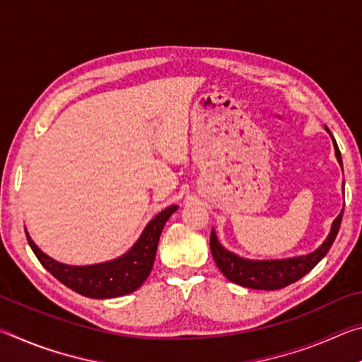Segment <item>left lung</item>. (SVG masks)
<instances>
[{"instance_id":"1","label":"left lung","mask_w":362,"mask_h":362,"mask_svg":"<svg viewBox=\"0 0 362 362\" xmlns=\"http://www.w3.org/2000/svg\"><path fill=\"white\" fill-rule=\"evenodd\" d=\"M327 132L330 134L329 129ZM334 148H335V156L339 159L341 166L340 150L339 146H337L335 140H334ZM341 217H343V211L334 220L332 228H330V233L326 238V241H324L321 246L315 250V252L300 255V257H291V259H283V260L243 259V257L226 250L222 244L218 243L216 231L212 228L211 252L214 257V262H216V265L218 267L220 272L223 273V276L235 284L249 287V289H259V291L283 289V287L296 283V281H298L300 278H303L306 273L311 272V269H313L317 263L326 257L330 246H332L335 241L337 235H339Z\"/></svg>"}]
</instances>
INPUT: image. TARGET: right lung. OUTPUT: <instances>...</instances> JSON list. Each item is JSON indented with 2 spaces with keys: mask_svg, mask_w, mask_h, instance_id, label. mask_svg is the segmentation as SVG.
<instances>
[{
  "mask_svg": "<svg viewBox=\"0 0 362 362\" xmlns=\"http://www.w3.org/2000/svg\"><path fill=\"white\" fill-rule=\"evenodd\" d=\"M175 211L177 206H170L159 212L155 218L150 220L137 243L124 255L110 262L97 263V265L73 267L56 262L36 246L27 230L25 235L30 247L38 257L41 265L60 283L84 297L115 298L137 291L148 278L153 263H155L159 236Z\"/></svg>",
  "mask_w": 362,
  "mask_h": 362,
  "instance_id": "add662e5",
  "label": "right lung"
}]
</instances>
